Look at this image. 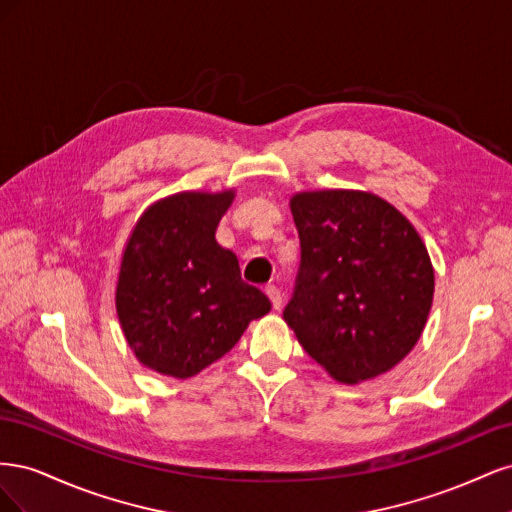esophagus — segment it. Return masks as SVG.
<instances>
[{
	"instance_id": "34e87169",
	"label": "esophagus",
	"mask_w": 512,
	"mask_h": 512,
	"mask_svg": "<svg viewBox=\"0 0 512 512\" xmlns=\"http://www.w3.org/2000/svg\"><path fill=\"white\" fill-rule=\"evenodd\" d=\"M265 292H267V297L271 299L273 307H275V309H280V307H282V303H284V294H282V290L277 288V286H267V288H265Z\"/></svg>"
}]
</instances>
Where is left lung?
Returning a JSON list of instances; mask_svg holds the SVG:
<instances>
[{
  "instance_id": "left-lung-1",
  "label": "left lung",
  "mask_w": 512,
  "mask_h": 512,
  "mask_svg": "<svg viewBox=\"0 0 512 512\" xmlns=\"http://www.w3.org/2000/svg\"><path fill=\"white\" fill-rule=\"evenodd\" d=\"M290 209L301 265L284 320L335 380L384 374L414 348L427 322V247L404 215L367 192H303Z\"/></svg>"
}]
</instances>
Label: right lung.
I'll return each mask as SVG.
<instances>
[{"instance_id":"add662e5","label":"right lung","mask_w":512,"mask_h":512,"mask_svg":"<svg viewBox=\"0 0 512 512\" xmlns=\"http://www.w3.org/2000/svg\"><path fill=\"white\" fill-rule=\"evenodd\" d=\"M232 192H183L149 207L121 260L117 316L143 365L196 376L265 316V292L241 280L239 260L215 241Z\"/></svg>"}]
</instances>
